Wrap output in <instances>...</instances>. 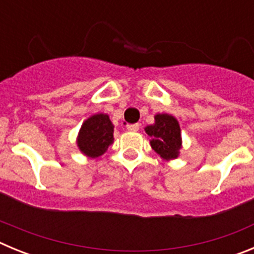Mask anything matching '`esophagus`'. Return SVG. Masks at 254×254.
I'll list each match as a JSON object with an SVG mask.
<instances>
[{"label": "esophagus", "instance_id": "obj_1", "mask_svg": "<svg viewBox=\"0 0 254 254\" xmlns=\"http://www.w3.org/2000/svg\"><path fill=\"white\" fill-rule=\"evenodd\" d=\"M138 128H140V125H138V123H128V125H127V129L131 132L138 131Z\"/></svg>", "mask_w": 254, "mask_h": 254}]
</instances>
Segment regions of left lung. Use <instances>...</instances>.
Returning <instances> with one entry per match:
<instances>
[{
    "label": "left lung",
    "instance_id": "obj_1",
    "mask_svg": "<svg viewBox=\"0 0 254 254\" xmlns=\"http://www.w3.org/2000/svg\"><path fill=\"white\" fill-rule=\"evenodd\" d=\"M151 137L150 145L163 159H176L182 145L178 121L169 114H156L155 123L145 128Z\"/></svg>",
    "mask_w": 254,
    "mask_h": 254
}]
</instances>
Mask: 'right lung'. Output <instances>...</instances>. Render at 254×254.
<instances>
[{"label":"right lung","instance_id":"right-lung-1","mask_svg":"<svg viewBox=\"0 0 254 254\" xmlns=\"http://www.w3.org/2000/svg\"><path fill=\"white\" fill-rule=\"evenodd\" d=\"M114 126L107 114H95L85 121L77 137V146L85 155L98 158L113 143Z\"/></svg>","mask_w":254,"mask_h":254}]
</instances>
